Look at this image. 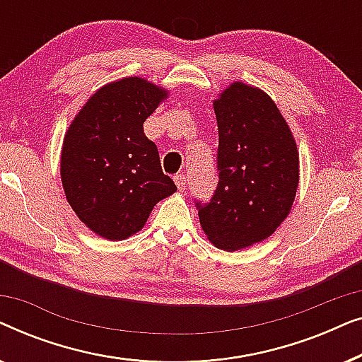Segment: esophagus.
I'll use <instances>...</instances> for the list:
<instances>
[{"mask_svg": "<svg viewBox=\"0 0 362 362\" xmlns=\"http://www.w3.org/2000/svg\"><path fill=\"white\" fill-rule=\"evenodd\" d=\"M175 182L177 186V189L185 191L186 189V176L185 175H176L175 176Z\"/></svg>", "mask_w": 362, "mask_h": 362, "instance_id": "1", "label": "esophagus"}]
</instances>
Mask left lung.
<instances>
[{"instance_id":"8db88e82","label":"left lung","mask_w":362,"mask_h":362,"mask_svg":"<svg viewBox=\"0 0 362 362\" xmlns=\"http://www.w3.org/2000/svg\"><path fill=\"white\" fill-rule=\"evenodd\" d=\"M219 128V182L199 222L217 249L265 240L290 214L300 182L298 148L267 92L232 82L212 102Z\"/></svg>"}]
</instances>
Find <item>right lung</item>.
Wrapping results in <instances>:
<instances>
[{
    "instance_id": "add662e5",
    "label": "right lung",
    "mask_w": 362,
    "mask_h": 362,
    "mask_svg": "<svg viewBox=\"0 0 362 362\" xmlns=\"http://www.w3.org/2000/svg\"><path fill=\"white\" fill-rule=\"evenodd\" d=\"M168 93L143 77L105 83L64 135L61 181L67 202L103 239L125 240L140 232L153 207L177 189L143 132V122Z\"/></svg>"
}]
</instances>
